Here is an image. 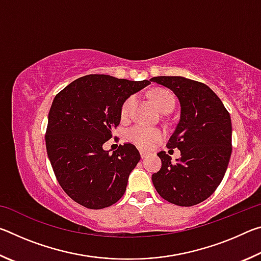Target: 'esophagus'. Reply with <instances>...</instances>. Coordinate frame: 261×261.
<instances>
[{
  "label": "esophagus",
  "instance_id": "obj_1",
  "mask_svg": "<svg viewBox=\"0 0 261 261\" xmlns=\"http://www.w3.org/2000/svg\"><path fill=\"white\" fill-rule=\"evenodd\" d=\"M140 155H141V159H145V158H147V153L144 151H140Z\"/></svg>",
  "mask_w": 261,
  "mask_h": 261
}]
</instances>
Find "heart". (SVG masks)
<instances>
[{
    "mask_svg": "<svg viewBox=\"0 0 261 261\" xmlns=\"http://www.w3.org/2000/svg\"><path fill=\"white\" fill-rule=\"evenodd\" d=\"M154 100L158 105L159 109L162 113H169L174 109L175 106V99L174 95L170 93L169 91L166 90H159L154 93ZM137 106V96L130 95L124 102L122 105L121 108V116L122 118H130L134 114V110ZM127 138H129L132 143H135L137 146L144 149H149L153 147V145L158 143L159 140L162 138V132L155 129V127H151L144 124H137L134 127H131L127 132Z\"/></svg>",
    "mask_w": 261,
    "mask_h": 261,
    "instance_id": "heart-1",
    "label": "heart"
}]
</instances>
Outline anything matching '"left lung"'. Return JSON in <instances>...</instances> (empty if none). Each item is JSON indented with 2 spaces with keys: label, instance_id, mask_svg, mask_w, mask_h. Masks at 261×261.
Here are the masks:
<instances>
[{
  "label": "left lung",
  "instance_id": "obj_1",
  "mask_svg": "<svg viewBox=\"0 0 261 261\" xmlns=\"http://www.w3.org/2000/svg\"><path fill=\"white\" fill-rule=\"evenodd\" d=\"M170 88L180 103V117L168 148H178L180 159L171 162L158 153L162 166L152 182L163 199L177 206L206 200L219 187L231 155V120L222 101L204 83L179 76L151 78Z\"/></svg>",
  "mask_w": 261,
  "mask_h": 261
}]
</instances>
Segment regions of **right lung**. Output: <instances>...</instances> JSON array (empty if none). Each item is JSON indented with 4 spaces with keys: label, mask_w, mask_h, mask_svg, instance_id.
<instances>
[{
    "label": "right lung",
    "mask_w": 261,
    "mask_h": 261,
    "mask_svg": "<svg viewBox=\"0 0 261 261\" xmlns=\"http://www.w3.org/2000/svg\"><path fill=\"white\" fill-rule=\"evenodd\" d=\"M149 84L87 74L56 94L48 114L47 154L57 182L77 204L101 210L124 194L140 154L130 143L113 153L102 145L120 125L123 102Z\"/></svg>",
    "instance_id": "obj_1"
}]
</instances>
